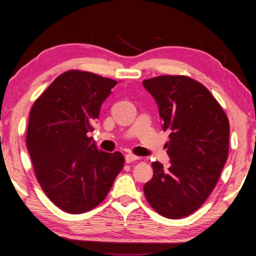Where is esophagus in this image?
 Masks as SVG:
<instances>
[{
    "instance_id": "obj_1",
    "label": "esophagus",
    "mask_w": 256,
    "mask_h": 256,
    "mask_svg": "<svg viewBox=\"0 0 256 256\" xmlns=\"http://www.w3.org/2000/svg\"><path fill=\"white\" fill-rule=\"evenodd\" d=\"M138 156H134L132 154H128L126 156H125V162H126L128 164L136 162V160H138Z\"/></svg>"
}]
</instances>
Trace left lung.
I'll return each instance as SVG.
<instances>
[{
    "label": "left lung",
    "instance_id": "1",
    "mask_svg": "<svg viewBox=\"0 0 256 256\" xmlns=\"http://www.w3.org/2000/svg\"><path fill=\"white\" fill-rule=\"evenodd\" d=\"M142 84L170 133L164 146L170 158L168 170L152 162L144 196L159 214L184 218L204 203L219 180L228 157V118L209 90L188 76H160Z\"/></svg>",
    "mask_w": 256,
    "mask_h": 256
}]
</instances>
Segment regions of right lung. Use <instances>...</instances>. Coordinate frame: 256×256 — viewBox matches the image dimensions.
I'll return each instance as SVG.
<instances>
[{"instance_id": "right-lung-1", "label": "right lung", "mask_w": 256, "mask_h": 256, "mask_svg": "<svg viewBox=\"0 0 256 256\" xmlns=\"http://www.w3.org/2000/svg\"><path fill=\"white\" fill-rule=\"evenodd\" d=\"M116 84L92 72H64L30 110L27 148L34 174L50 200L68 214L104 201L124 166L122 154L98 150L88 136Z\"/></svg>"}]
</instances>
